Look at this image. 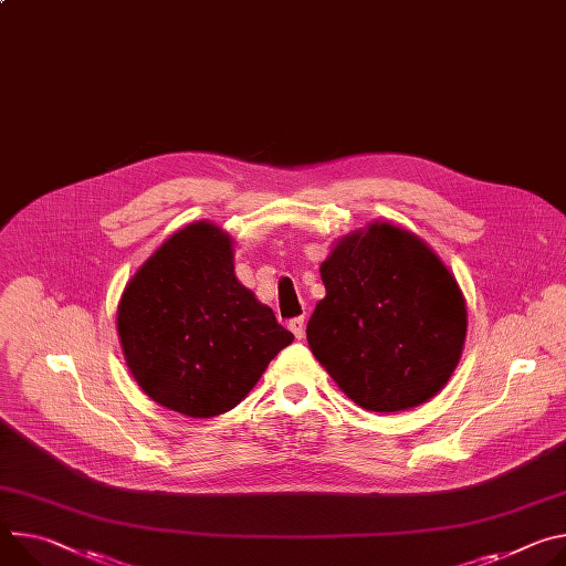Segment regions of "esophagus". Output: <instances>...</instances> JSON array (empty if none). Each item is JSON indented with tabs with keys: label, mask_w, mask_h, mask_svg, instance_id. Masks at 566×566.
<instances>
[{
	"label": "esophagus",
	"mask_w": 566,
	"mask_h": 566,
	"mask_svg": "<svg viewBox=\"0 0 566 566\" xmlns=\"http://www.w3.org/2000/svg\"><path fill=\"white\" fill-rule=\"evenodd\" d=\"M289 329L293 332V336H295L297 340H302V338H304V318L300 316V318L289 321Z\"/></svg>",
	"instance_id": "esophagus-1"
}]
</instances>
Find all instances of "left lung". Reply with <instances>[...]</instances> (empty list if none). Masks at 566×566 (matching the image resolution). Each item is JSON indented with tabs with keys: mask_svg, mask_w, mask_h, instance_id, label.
<instances>
[{
	"mask_svg": "<svg viewBox=\"0 0 566 566\" xmlns=\"http://www.w3.org/2000/svg\"><path fill=\"white\" fill-rule=\"evenodd\" d=\"M321 277L325 297L306 340L354 403L397 413L447 386L465 345L468 306L427 241L373 221L334 243Z\"/></svg>",
	"mask_w": 566,
	"mask_h": 566,
	"instance_id": "8db88e82",
	"label": "left lung"
}]
</instances>
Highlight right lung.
Instances as JSON below:
<instances>
[{
    "label": "right lung",
    "instance_id": "1",
    "mask_svg": "<svg viewBox=\"0 0 566 566\" xmlns=\"http://www.w3.org/2000/svg\"><path fill=\"white\" fill-rule=\"evenodd\" d=\"M232 245L210 221L176 230L135 271L117 306L133 379L187 418L228 413L293 340L237 280Z\"/></svg>",
    "mask_w": 566,
    "mask_h": 566
}]
</instances>
